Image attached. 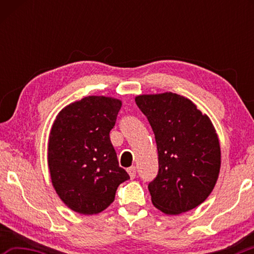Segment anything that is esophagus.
I'll return each instance as SVG.
<instances>
[{
    "instance_id": "obj_1",
    "label": "esophagus",
    "mask_w": 254,
    "mask_h": 254,
    "mask_svg": "<svg viewBox=\"0 0 254 254\" xmlns=\"http://www.w3.org/2000/svg\"><path fill=\"white\" fill-rule=\"evenodd\" d=\"M127 173H128V175H130V177L133 179V178H135V176H136V168L134 166H132V167H130V168H127Z\"/></svg>"
}]
</instances>
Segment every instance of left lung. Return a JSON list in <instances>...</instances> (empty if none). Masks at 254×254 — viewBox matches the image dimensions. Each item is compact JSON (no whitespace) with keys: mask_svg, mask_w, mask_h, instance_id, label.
<instances>
[{"mask_svg":"<svg viewBox=\"0 0 254 254\" xmlns=\"http://www.w3.org/2000/svg\"><path fill=\"white\" fill-rule=\"evenodd\" d=\"M135 103L152 127L158 149V174L148 185L152 204L169 215L197 207L220 173V142L212 122L178 94L140 95Z\"/></svg>","mask_w":254,"mask_h":254,"instance_id":"1","label":"left lung"}]
</instances>
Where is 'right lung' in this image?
Wrapping results in <instances>:
<instances>
[{"instance_id":"add662e5","label":"right lung","mask_w":254,"mask_h":254,"mask_svg":"<svg viewBox=\"0 0 254 254\" xmlns=\"http://www.w3.org/2000/svg\"><path fill=\"white\" fill-rule=\"evenodd\" d=\"M121 101L88 96L59 112L51 127L48 165L51 182L68 207L84 215L101 213L130 176L119 166L110 139Z\"/></svg>"}]
</instances>
